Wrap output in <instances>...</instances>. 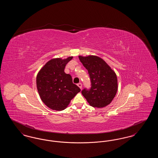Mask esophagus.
I'll use <instances>...</instances> for the list:
<instances>
[{
  "label": "esophagus",
  "mask_w": 158,
  "mask_h": 158,
  "mask_svg": "<svg viewBox=\"0 0 158 158\" xmlns=\"http://www.w3.org/2000/svg\"><path fill=\"white\" fill-rule=\"evenodd\" d=\"M77 86L80 88V89H82V83H77Z\"/></svg>",
  "instance_id": "34e87169"
}]
</instances>
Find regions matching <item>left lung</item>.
<instances>
[{
	"label": "left lung",
	"instance_id": "obj_1",
	"mask_svg": "<svg viewBox=\"0 0 158 158\" xmlns=\"http://www.w3.org/2000/svg\"><path fill=\"white\" fill-rule=\"evenodd\" d=\"M79 59L88 70L91 83L89 89L82 90L83 97L93 107L102 108L110 104L118 89L115 73L104 60L97 56H80Z\"/></svg>",
	"mask_w": 158,
	"mask_h": 158
}]
</instances>
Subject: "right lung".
<instances>
[{"label": "right lung", "instance_id": "add662e5", "mask_svg": "<svg viewBox=\"0 0 158 158\" xmlns=\"http://www.w3.org/2000/svg\"><path fill=\"white\" fill-rule=\"evenodd\" d=\"M72 58L52 59L45 64L37 76V87L40 97L45 105L54 110H64L81 91V89L73 83L72 76L64 71L66 65Z\"/></svg>", "mask_w": 158, "mask_h": 158}]
</instances>
